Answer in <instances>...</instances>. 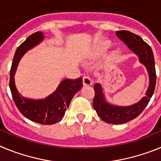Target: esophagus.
I'll return each mask as SVG.
<instances>
[{"instance_id":"1","label":"esophagus","mask_w":161,"mask_h":161,"mask_svg":"<svg viewBox=\"0 0 161 161\" xmlns=\"http://www.w3.org/2000/svg\"><path fill=\"white\" fill-rule=\"evenodd\" d=\"M93 84V81H92V80L90 79V77L88 76H84L83 77V85H92Z\"/></svg>"}]
</instances>
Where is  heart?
<instances>
[{"mask_svg": "<svg viewBox=\"0 0 161 161\" xmlns=\"http://www.w3.org/2000/svg\"><path fill=\"white\" fill-rule=\"evenodd\" d=\"M109 46H110V42L108 40H102L99 43V47L102 50L107 49Z\"/></svg>", "mask_w": 161, "mask_h": 161, "instance_id": "obj_1", "label": "heart"}]
</instances>
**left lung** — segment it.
Here are the masks:
<instances>
[{
    "instance_id": "left-lung-1",
    "label": "left lung",
    "mask_w": 161,
    "mask_h": 161,
    "mask_svg": "<svg viewBox=\"0 0 161 161\" xmlns=\"http://www.w3.org/2000/svg\"><path fill=\"white\" fill-rule=\"evenodd\" d=\"M116 35L139 56V62L144 65L149 75V86L145 93L146 96L131 106H119L109 104L105 99L102 85L97 83L93 86L95 96L93 105L98 116L107 123L123 124L138 117L147 106L156 87V74L153 50L141 37L128 31H117Z\"/></svg>"
}]
</instances>
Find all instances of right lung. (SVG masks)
<instances>
[{
	"label": "right lung",
	"mask_w": 161,
	"mask_h": 161,
	"mask_svg": "<svg viewBox=\"0 0 161 161\" xmlns=\"http://www.w3.org/2000/svg\"><path fill=\"white\" fill-rule=\"evenodd\" d=\"M43 33L38 31L30 35L16 50L10 69L9 88L14 103L25 118L44 125H52L62 120L74 95L82 87L81 77L65 79L56 90L45 99L32 100L23 97L18 93L14 82V74L21 58L25 52L43 40Z\"/></svg>",
	"instance_id": "1"
}]
</instances>
